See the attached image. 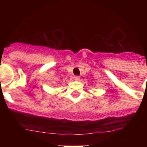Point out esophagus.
<instances>
[{
  "instance_id": "1",
  "label": "esophagus",
  "mask_w": 147,
  "mask_h": 147,
  "mask_svg": "<svg viewBox=\"0 0 147 147\" xmlns=\"http://www.w3.org/2000/svg\"><path fill=\"white\" fill-rule=\"evenodd\" d=\"M80 79V78L79 76H75V78H74V80H75V81H79Z\"/></svg>"
}]
</instances>
